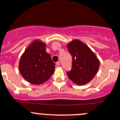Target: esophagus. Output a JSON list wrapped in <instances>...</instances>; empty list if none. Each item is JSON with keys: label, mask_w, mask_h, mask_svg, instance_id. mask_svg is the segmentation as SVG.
I'll list each match as a JSON object with an SVG mask.
<instances>
[{"label": "esophagus", "mask_w": 120, "mask_h": 120, "mask_svg": "<svg viewBox=\"0 0 120 120\" xmlns=\"http://www.w3.org/2000/svg\"><path fill=\"white\" fill-rule=\"evenodd\" d=\"M56 64H57V66H60V61H57V63H56Z\"/></svg>", "instance_id": "34e87169"}]
</instances>
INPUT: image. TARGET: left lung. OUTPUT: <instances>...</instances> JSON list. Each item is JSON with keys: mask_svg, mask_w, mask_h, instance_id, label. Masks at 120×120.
I'll return each instance as SVG.
<instances>
[{"mask_svg": "<svg viewBox=\"0 0 120 120\" xmlns=\"http://www.w3.org/2000/svg\"><path fill=\"white\" fill-rule=\"evenodd\" d=\"M67 47L72 57L71 69L66 72L69 79L79 85L89 83L98 70V59L89 48L80 40H73Z\"/></svg>", "mask_w": 120, "mask_h": 120, "instance_id": "obj_1", "label": "left lung"}]
</instances>
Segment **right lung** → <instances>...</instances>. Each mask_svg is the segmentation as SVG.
Listing matches in <instances>:
<instances>
[{"instance_id": "1", "label": "right lung", "mask_w": 120, "mask_h": 120, "mask_svg": "<svg viewBox=\"0 0 120 120\" xmlns=\"http://www.w3.org/2000/svg\"><path fill=\"white\" fill-rule=\"evenodd\" d=\"M55 63L46 52V45L35 40L22 56L19 70L23 77L34 85L46 82L54 72Z\"/></svg>"}]
</instances>
